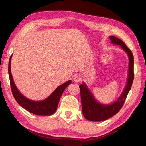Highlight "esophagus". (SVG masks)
<instances>
[{
	"instance_id": "obj_1",
	"label": "esophagus",
	"mask_w": 146,
	"mask_h": 146,
	"mask_svg": "<svg viewBox=\"0 0 146 146\" xmlns=\"http://www.w3.org/2000/svg\"><path fill=\"white\" fill-rule=\"evenodd\" d=\"M80 80H81L80 77L79 76H78V75H76V76H74L73 80H74V82H79L80 81Z\"/></svg>"
}]
</instances>
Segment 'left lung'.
<instances>
[{"label":"left lung","instance_id":"obj_1","mask_svg":"<svg viewBox=\"0 0 146 146\" xmlns=\"http://www.w3.org/2000/svg\"><path fill=\"white\" fill-rule=\"evenodd\" d=\"M110 39H111V43L120 46L122 49L125 51L129 56V68L127 85L119 99L110 105H104L99 103L90 91L88 89L85 83L79 85L80 89L83 114L87 120L91 121L99 122L105 121L117 114L124 104L125 100L131 89L134 79V59L131 50L129 49V48L120 39L113 36H110Z\"/></svg>","mask_w":146,"mask_h":146}]
</instances>
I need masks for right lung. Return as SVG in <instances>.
Here are the masks:
<instances>
[{
    "mask_svg": "<svg viewBox=\"0 0 146 146\" xmlns=\"http://www.w3.org/2000/svg\"><path fill=\"white\" fill-rule=\"evenodd\" d=\"M8 63V74H9L11 89L13 96L22 107L27 110L29 112L39 116H50L54 114L57 109L60 99L63 91L68 85L71 83L69 80L63 85L59 86L47 99L41 101H33L26 98L17 90L13 81L11 72V59Z\"/></svg>",
    "mask_w": 146,
    "mask_h": 146,
    "instance_id": "1",
    "label": "right lung"
}]
</instances>
